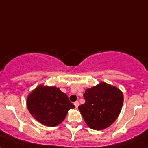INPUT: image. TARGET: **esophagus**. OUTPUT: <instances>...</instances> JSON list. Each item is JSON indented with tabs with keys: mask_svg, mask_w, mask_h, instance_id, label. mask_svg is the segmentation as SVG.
<instances>
[{
	"mask_svg": "<svg viewBox=\"0 0 148 148\" xmlns=\"http://www.w3.org/2000/svg\"><path fill=\"white\" fill-rule=\"evenodd\" d=\"M74 105H75V108H78V107L79 106V102H78V101H75V102L74 103Z\"/></svg>",
	"mask_w": 148,
	"mask_h": 148,
	"instance_id": "34e87169",
	"label": "esophagus"
}]
</instances>
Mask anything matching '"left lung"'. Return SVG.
<instances>
[{"instance_id": "obj_1", "label": "left lung", "mask_w": 148, "mask_h": 148, "mask_svg": "<svg viewBox=\"0 0 148 148\" xmlns=\"http://www.w3.org/2000/svg\"><path fill=\"white\" fill-rule=\"evenodd\" d=\"M84 98L85 103L78 109L87 126L95 130H104L116 121L124 101L121 90L104 82L87 89Z\"/></svg>"}]
</instances>
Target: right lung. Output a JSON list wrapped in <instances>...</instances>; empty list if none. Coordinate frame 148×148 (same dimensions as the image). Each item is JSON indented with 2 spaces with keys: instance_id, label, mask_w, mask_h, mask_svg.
Here are the masks:
<instances>
[{
  "instance_id": "right-lung-1",
  "label": "right lung",
  "mask_w": 148,
  "mask_h": 148,
  "mask_svg": "<svg viewBox=\"0 0 148 148\" xmlns=\"http://www.w3.org/2000/svg\"><path fill=\"white\" fill-rule=\"evenodd\" d=\"M27 105L30 114L48 127L61 124L68 110L75 108L59 88L44 85H39L28 95Z\"/></svg>"
}]
</instances>
